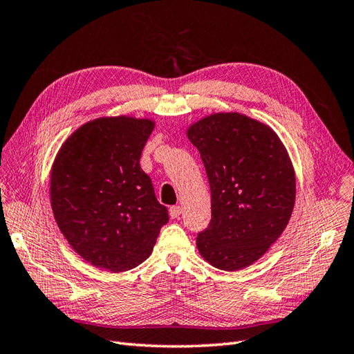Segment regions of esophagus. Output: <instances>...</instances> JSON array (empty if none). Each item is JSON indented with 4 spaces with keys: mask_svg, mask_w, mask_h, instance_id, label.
<instances>
[{
    "mask_svg": "<svg viewBox=\"0 0 354 354\" xmlns=\"http://www.w3.org/2000/svg\"><path fill=\"white\" fill-rule=\"evenodd\" d=\"M169 216H171V218H178L181 216V207H171Z\"/></svg>",
    "mask_w": 354,
    "mask_h": 354,
    "instance_id": "esophagus-1",
    "label": "esophagus"
}]
</instances>
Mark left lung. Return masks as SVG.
Returning a JSON list of instances; mask_svg holds the SVG:
<instances>
[{
	"label": "left lung",
	"instance_id": "left-lung-1",
	"mask_svg": "<svg viewBox=\"0 0 354 354\" xmlns=\"http://www.w3.org/2000/svg\"><path fill=\"white\" fill-rule=\"evenodd\" d=\"M211 189L209 226L196 238L211 266L236 272L267 252L295 203V173L269 125L238 112L202 118L187 128Z\"/></svg>",
	"mask_w": 354,
	"mask_h": 354
}]
</instances>
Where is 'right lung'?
<instances>
[{
	"mask_svg": "<svg viewBox=\"0 0 354 354\" xmlns=\"http://www.w3.org/2000/svg\"><path fill=\"white\" fill-rule=\"evenodd\" d=\"M153 128L149 118H97L75 130L53 162L55 220L75 252L99 269H134L152 254L168 221L140 167Z\"/></svg>",
	"mask_w": 354,
	"mask_h": 354,
	"instance_id": "add662e5",
	"label": "right lung"
}]
</instances>
